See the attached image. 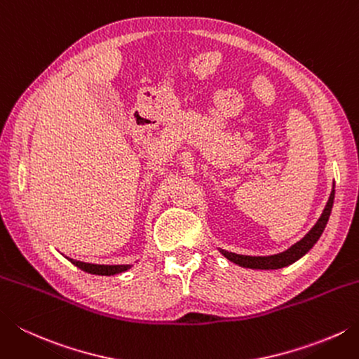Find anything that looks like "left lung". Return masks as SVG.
<instances>
[{
	"label": "left lung",
	"instance_id": "8db88e82",
	"mask_svg": "<svg viewBox=\"0 0 359 359\" xmlns=\"http://www.w3.org/2000/svg\"><path fill=\"white\" fill-rule=\"evenodd\" d=\"M333 201H334V188L332 189V194H330L324 212H322L318 222L314 224V227L308 231V233L302 238L299 243L291 245L290 249L282 252V254L269 255V257H249V255H238V254H233V252L219 249L221 254L227 259H230V262H233L235 264L243 266V268H249V269H280V268H285V266H290L294 262H297L299 258L304 257L306 252L310 250L316 243H318L322 231H324L327 226L330 213H332Z\"/></svg>",
	"mask_w": 359,
	"mask_h": 359
}]
</instances>
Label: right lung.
Returning <instances> with one entry per match:
<instances>
[{"instance_id":"add662e5","label":"right lung","mask_w":359,"mask_h":359,"mask_svg":"<svg viewBox=\"0 0 359 359\" xmlns=\"http://www.w3.org/2000/svg\"><path fill=\"white\" fill-rule=\"evenodd\" d=\"M77 268L86 271L88 273H95V276H115V273L126 272L132 268V264H91V263H83V262H76V259L69 258Z\"/></svg>"}]
</instances>
